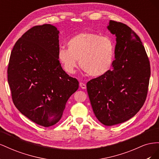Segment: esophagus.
Instances as JSON below:
<instances>
[{"mask_svg":"<svg viewBox=\"0 0 159 159\" xmlns=\"http://www.w3.org/2000/svg\"><path fill=\"white\" fill-rule=\"evenodd\" d=\"M80 88H81V89H86V85H85V84H84V83L81 82V83L80 84Z\"/></svg>","mask_w":159,"mask_h":159,"instance_id":"esophagus-1","label":"esophagus"}]
</instances>
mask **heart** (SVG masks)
I'll return each instance as SVG.
<instances>
[{
	"label": "heart",
	"instance_id": "b5f03b06",
	"mask_svg": "<svg viewBox=\"0 0 159 159\" xmlns=\"http://www.w3.org/2000/svg\"><path fill=\"white\" fill-rule=\"evenodd\" d=\"M68 48L60 47L57 57L68 74H73L79 65L89 76L99 77L106 74L114 57L113 40L107 36L93 32L78 34L67 42Z\"/></svg>",
	"mask_w": 159,
	"mask_h": 159
}]
</instances>
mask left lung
<instances>
[{"mask_svg":"<svg viewBox=\"0 0 159 159\" xmlns=\"http://www.w3.org/2000/svg\"><path fill=\"white\" fill-rule=\"evenodd\" d=\"M107 28L116 36L113 69L89 81L87 91L95 117L112 126L128 121L143 107L151 68L145 47L131 28L110 20Z\"/></svg>","mask_w":159,"mask_h":159,"instance_id":"8db88e82","label":"left lung"}]
</instances>
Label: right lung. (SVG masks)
<instances>
[{"instance_id":"1","label":"right lung","mask_w":159,"mask_h":159,"mask_svg":"<svg viewBox=\"0 0 159 159\" xmlns=\"http://www.w3.org/2000/svg\"><path fill=\"white\" fill-rule=\"evenodd\" d=\"M59 33L51 25L35 26L19 38L11 52L8 82L15 107L39 125H54L67 101L79 88L57 57Z\"/></svg>"}]
</instances>
